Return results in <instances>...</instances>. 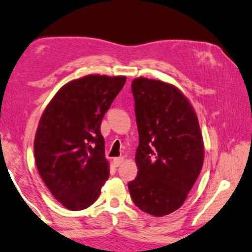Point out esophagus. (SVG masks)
<instances>
[{
	"label": "esophagus",
	"mask_w": 252,
	"mask_h": 252,
	"mask_svg": "<svg viewBox=\"0 0 252 252\" xmlns=\"http://www.w3.org/2000/svg\"><path fill=\"white\" fill-rule=\"evenodd\" d=\"M124 162V157H116V158H114V165L116 166V167H118V166H121L122 164Z\"/></svg>",
	"instance_id": "1"
}]
</instances>
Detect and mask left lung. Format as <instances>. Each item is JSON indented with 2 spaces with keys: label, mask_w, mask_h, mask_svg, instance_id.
<instances>
[{
  "label": "left lung",
  "mask_w": 252,
  "mask_h": 252,
  "mask_svg": "<svg viewBox=\"0 0 252 252\" xmlns=\"http://www.w3.org/2000/svg\"><path fill=\"white\" fill-rule=\"evenodd\" d=\"M131 92L139 145L138 174L128 189L140 210L161 217L183 206L200 174L202 135L195 110L174 85L139 77Z\"/></svg>",
  "instance_id": "1"
}]
</instances>
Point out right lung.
<instances>
[{"mask_svg": "<svg viewBox=\"0 0 252 252\" xmlns=\"http://www.w3.org/2000/svg\"><path fill=\"white\" fill-rule=\"evenodd\" d=\"M125 82V76L106 75L74 79L56 93L39 119L35 162L65 208L82 210L94 204L109 177L100 124Z\"/></svg>", "mask_w": 252, "mask_h": 252, "instance_id": "obj_1", "label": "right lung"}]
</instances>
